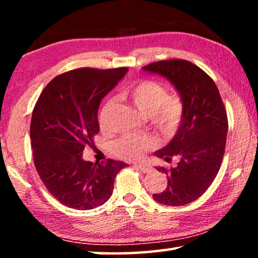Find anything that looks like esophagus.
<instances>
[{"label": "esophagus", "instance_id": "esophagus-1", "mask_svg": "<svg viewBox=\"0 0 258 258\" xmlns=\"http://www.w3.org/2000/svg\"><path fill=\"white\" fill-rule=\"evenodd\" d=\"M135 168L137 169H139V171H141V172H143V173H149L150 171H151V168L149 167V166L148 165H142V164H135V165H133Z\"/></svg>", "mask_w": 258, "mask_h": 258}]
</instances>
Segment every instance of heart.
Segmentation results:
<instances>
[{
  "label": "heart",
  "instance_id": "1",
  "mask_svg": "<svg viewBox=\"0 0 258 258\" xmlns=\"http://www.w3.org/2000/svg\"><path fill=\"white\" fill-rule=\"evenodd\" d=\"M119 97L137 107L140 111L150 117L159 132L165 137H173L183 123L185 107L178 95H168L164 84L152 80H143L121 91ZM115 108V100L108 99L100 110L99 121L102 128H108ZM155 146L151 138L135 134H125L111 145L112 152L119 158L139 159Z\"/></svg>",
  "mask_w": 258,
  "mask_h": 258
}]
</instances>
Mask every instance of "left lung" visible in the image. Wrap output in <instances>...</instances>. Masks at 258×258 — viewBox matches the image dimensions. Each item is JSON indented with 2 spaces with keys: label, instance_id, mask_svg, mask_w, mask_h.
Segmentation results:
<instances>
[{
  "label": "left lung",
  "instance_id": "obj_1",
  "mask_svg": "<svg viewBox=\"0 0 258 258\" xmlns=\"http://www.w3.org/2000/svg\"><path fill=\"white\" fill-rule=\"evenodd\" d=\"M143 71L158 74L172 83L184 102L185 116L172 141L155 152L167 163L176 157L175 167L157 171L167 175V186L154 199L167 206H182L204 195L220 171L223 159L228 116L215 83L190 61H157Z\"/></svg>",
  "mask_w": 258,
  "mask_h": 258
}]
</instances>
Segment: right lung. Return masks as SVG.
<instances>
[{"label": "right lung", "instance_id": "right-lung-1", "mask_svg": "<svg viewBox=\"0 0 258 258\" xmlns=\"http://www.w3.org/2000/svg\"><path fill=\"white\" fill-rule=\"evenodd\" d=\"M128 68H80L54 77L35 104L30 140L34 164L47 191L71 208L87 211L111 197L117 173L127 164L91 163L83 150L99 133L98 109Z\"/></svg>", "mask_w": 258, "mask_h": 258}]
</instances>
